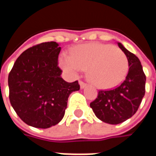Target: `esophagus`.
<instances>
[{"mask_svg":"<svg viewBox=\"0 0 156 156\" xmlns=\"http://www.w3.org/2000/svg\"><path fill=\"white\" fill-rule=\"evenodd\" d=\"M79 85H80V88L83 89V88H84L86 86H87V84L85 83H83V81H79Z\"/></svg>","mask_w":156,"mask_h":156,"instance_id":"esophagus-1","label":"esophagus"}]
</instances>
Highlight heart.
I'll return each instance as SVG.
<instances>
[{
	"label": "heart",
	"mask_w": 156,
	"mask_h": 156,
	"mask_svg": "<svg viewBox=\"0 0 156 156\" xmlns=\"http://www.w3.org/2000/svg\"><path fill=\"white\" fill-rule=\"evenodd\" d=\"M59 64L73 76L88 69V81L103 89L120 84L129 70V62L124 51L113 45L97 42L74 47L71 56L62 53Z\"/></svg>",
	"instance_id": "obj_1"
}]
</instances>
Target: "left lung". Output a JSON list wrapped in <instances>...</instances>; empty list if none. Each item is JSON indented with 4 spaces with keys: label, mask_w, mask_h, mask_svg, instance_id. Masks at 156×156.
I'll use <instances>...</instances> for the list:
<instances>
[{
    "label": "left lung",
    "mask_w": 156,
    "mask_h": 156,
    "mask_svg": "<svg viewBox=\"0 0 156 156\" xmlns=\"http://www.w3.org/2000/svg\"><path fill=\"white\" fill-rule=\"evenodd\" d=\"M118 45L129 62V72L122 83L112 90H100L90 104L96 117L109 124L123 123L136 113L145 93L146 77L140 59L128 51L122 43Z\"/></svg>",
    "instance_id": "8db88e82"
}]
</instances>
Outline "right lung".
<instances>
[{
    "label": "right lung",
    "instance_id": "add662e5",
    "mask_svg": "<svg viewBox=\"0 0 156 156\" xmlns=\"http://www.w3.org/2000/svg\"><path fill=\"white\" fill-rule=\"evenodd\" d=\"M60 51L56 41L36 45L19 56L9 73L11 105L30 126L48 129L58 124L64 116L69 95L80 88L78 81L68 83L61 77Z\"/></svg>",
    "mask_w": 156,
    "mask_h": 156
}]
</instances>
